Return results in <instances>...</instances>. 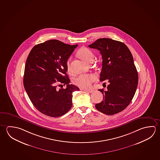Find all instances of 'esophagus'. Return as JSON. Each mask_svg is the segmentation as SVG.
Segmentation results:
<instances>
[{
	"mask_svg": "<svg viewBox=\"0 0 160 160\" xmlns=\"http://www.w3.org/2000/svg\"><path fill=\"white\" fill-rule=\"evenodd\" d=\"M85 92H89V93H92V92H93V90H84Z\"/></svg>",
	"mask_w": 160,
	"mask_h": 160,
	"instance_id": "34e87169",
	"label": "esophagus"
}]
</instances>
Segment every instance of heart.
I'll use <instances>...</instances> for the list:
<instances>
[{
	"instance_id": "1",
	"label": "heart",
	"mask_w": 160,
	"mask_h": 160,
	"mask_svg": "<svg viewBox=\"0 0 160 160\" xmlns=\"http://www.w3.org/2000/svg\"><path fill=\"white\" fill-rule=\"evenodd\" d=\"M79 56L85 62H90L94 59V55L92 51L89 48H82L79 51ZM71 58H69L67 61L68 70L70 71V62ZM96 80V76L94 74H81L75 79V83L78 87L83 89H89L94 81Z\"/></svg>"
}]
</instances>
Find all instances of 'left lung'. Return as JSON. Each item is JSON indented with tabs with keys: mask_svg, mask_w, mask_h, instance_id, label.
<instances>
[{
	"mask_svg": "<svg viewBox=\"0 0 160 160\" xmlns=\"http://www.w3.org/2000/svg\"><path fill=\"white\" fill-rule=\"evenodd\" d=\"M99 51L102 58L100 81L107 80V90L99 89L103 100L95 104L99 111L112 115L125 109L137 88L138 75L130 51L123 42L101 38L89 45Z\"/></svg>",
	"mask_w": 160,
	"mask_h": 160,
	"instance_id": "1",
	"label": "left lung"
}]
</instances>
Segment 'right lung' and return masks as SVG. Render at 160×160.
Returning <instances> with one entry per match:
<instances>
[{
  "mask_svg": "<svg viewBox=\"0 0 160 160\" xmlns=\"http://www.w3.org/2000/svg\"><path fill=\"white\" fill-rule=\"evenodd\" d=\"M77 46L50 40L34 46L28 54L23 85L32 103L44 115L57 118L72 107V92L79 88L69 84L67 61ZM58 83L67 87L58 90Z\"/></svg>",
  "mask_w": 160,
  "mask_h": 160,
  "instance_id": "obj_1",
  "label": "right lung"
}]
</instances>
